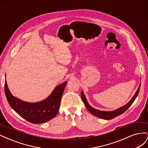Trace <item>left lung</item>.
Listing matches in <instances>:
<instances>
[{"label": "left lung", "instance_id": "1", "mask_svg": "<svg viewBox=\"0 0 148 148\" xmlns=\"http://www.w3.org/2000/svg\"><path fill=\"white\" fill-rule=\"evenodd\" d=\"M140 86H141V84H140V86H139L138 90L136 91V92L135 93V95H134L132 99L130 100V101L128 103V104H127L126 105H125L124 106H123L122 107H120V108H119V109L115 110L114 111H110V112L101 111V110H97V109L92 108V107L89 106V104L88 103L86 97H85V96H84L83 92H81V96H82V99L84 102L85 106H86L87 109L89 110V112L91 114L96 116V117H97L102 119L110 120V119H112L116 117H117V116L122 114L123 113H124L129 108V107L132 106L133 102L135 101V99L138 95L139 91H140Z\"/></svg>", "mask_w": 148, "mask_h": 148}]
</instances>
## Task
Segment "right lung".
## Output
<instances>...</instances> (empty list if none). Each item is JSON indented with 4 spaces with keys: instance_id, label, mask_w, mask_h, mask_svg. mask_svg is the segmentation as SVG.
<instances>
[{
    "instance_id": "right-lung-1",
    "label": "right lung",
    "mask_w": 148,
    "mask_h": 148,
    "mask_svg": "<svg viewBox=\"0 0 148 148\" xmlns=\"http://www.w3.org/2000/svg\"><path fill=\"white\" fill-rule=\"evenodd\" d=\"M67 82L57 86L47 99L36 103H29L15 97L5 81V93L8 104L16 112L28 122L38 124L46 122L56 117L59 110L61 97Z\"/></svg>"
}]
</instances>
